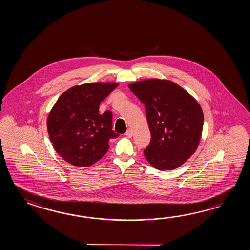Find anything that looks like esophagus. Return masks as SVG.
I'll list each match as a JSON object with an SVG mask.
<instances>
[{
	"mask_svg": "<svg viewBox=\"0 0 250 250\" xmlns=\"http://www.w3.org/2000/svg\"><path fill=\"white\" fill-rule=\"evenodd\" d=\"M125 135L127 136V138H131L133 135L132 129L128 128L127 130V132L125 133Z\"/></svg>",
	"mask_w": 250,
	"mask_h": 250,
	"instance_id": "esophagus-1",
	"label": "esophagus"
}]
</instances>
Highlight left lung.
Returning a JSON list of instances; mask_svg holds the SVG:
<instances>
[{
  "label": "left lung",
  "mask_w": 250,
  "mask_h": 250,
  "mask_svg": "<svg viewBox=\"0 0 250 250\" xmlns=\"http://www.w3.org/2000/svg\"><path fill=\"white\" fill-rule=\"evenodd\" d=\"M128 88L145 104L151 141L144 150L158 170H173L197 150L202 136L204 114L197 100L170 80H142Z\"/></svg>",
  "instance_id": "1"
}]
</instances>
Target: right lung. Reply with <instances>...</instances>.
<instances>
[{
  "label": "right lung",
  "mask_w": 250,
  "mask_h": 250,
  "mask_svg": "<svg viewBox=\"0 0 250 250\" xmlns=\"http://www.w3.org/2000/svg\"><path fill=\"white\" fill-rule=\"evenodd\" d=\"M117 83H87L64 92L48 115L47 130L53 148L70 165L87 167L106 154L112 130V113H99L103 100Z\"/></svg>",
  "instance_id": "add662e5"
}]
</instances>
